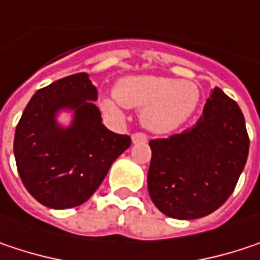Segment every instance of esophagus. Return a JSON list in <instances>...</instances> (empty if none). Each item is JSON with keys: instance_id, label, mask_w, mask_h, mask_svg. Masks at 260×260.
<instances>
[{"instance_id": "34e87169", "label": "esophagus", "mask_w": 260, "mask_h": 260, "mask_svg": "<svg viewBox=\"0 0 260 260\" xmlns=\"http://www.w3.org/2000/svg\"><path fill=\"white\" fill-rule=\"evenodd\" d=\"M131 138H132V143L137 144V143H146L149 137L146 134H143V132H135V134H132Z\"/></svg>"}]
</instances>
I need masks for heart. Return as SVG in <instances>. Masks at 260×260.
<instances>
[{
  "mask_svg": "<svg viewBox=\"0 0 260 260\" xmlns=\"http://www.w3.org/2000/svg\"><path fill=\"white\" fill-rule=\"evenodd\" d=\"M198 101L200 90L195 83L141 74L120 79L114 95L103 100V108L116 117L123 116V107L143 108L144 126L156 134H168L187 122Z\"/></svg>",
  "mask_w": 260,
  "mask_h": 260,
  "instance_id": "obj_1",
  "label": "heart"
}]
</instances>
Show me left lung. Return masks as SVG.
Instances as JSON below:
<instances>
[{
    "instance_id": "left-lung-1",
    "label": "left lung",
    "mask_w": 260,
    "mask_h": 260,
    "mask_svg": "<svg viewBox=\"0 0 260 260\" xmlns=\"http://www.w3.org/2000/svg\"><path fill=\"white\" fill-rule=\"evenodd\" d=\"M149 144L147 187L156 208L173 219L193 220L211 214L231 197L250 140L238 104L214 87L192 128Z\"/></svg>"
}]
</instances>
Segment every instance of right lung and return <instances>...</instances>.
Returning <instances> with one entry per match:
<instances>
[{
    "instance_id": "right-lung-1",
    "label": "right lung",
    "mask_w": 260,
    "mask_h": 260,
    "mask_svg": "<svg viewBox=\"0 0 260 260\" xmlns=\"http://www.w3.org/2000/svg\"><path fill=\"white\" fill-rule=\"evenodd\" d=\"M96 87L77 73L37 90L16 126L14 159L26 190L40 204L65 210L100 187L111 164L131 146L128 135L103 125ZM71 111L70 125L57 122Z\"/></svg>"
}]
</instances>
